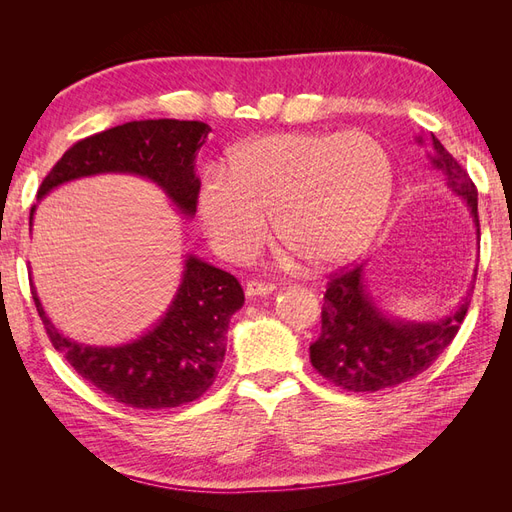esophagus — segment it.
I'll use <instances>...</instances> for the list:
<instances>
[{"instance_id":"1","label":"esophagus","mask_w":512,"mask_h":512,"mask_svg":"<svg viewBox=\"0 0 512 512\" xmlns=\"http://www.w3.org/2000/svg\"><path fill=\"white\" fill-rule=\"evenodd\" d=\"M275 290V286L271 284H262V282H250L245 286V297L247 299H254V297H267Z\"/></svg>"}]
</instances>
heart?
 I'll return each instance as SVG.
<instances>
[{"label": "heart", "mask_w": 512, "mask_h": 512, "mask_svg": "<svg viewBox=\"0 0 512 512\" xmlns=\"http://www.w3.org/2000/svg\"><path fill=\"white\" fill-rule=\"evenodd\" d=\"M393 192L384 147L363 132H282L232 151L228 173H209L198 211L211 243L245 260L273 237L314 269L359 254L380 228Z\"/></svg>", "instance_id": "b5f03b06"}]
</instances>
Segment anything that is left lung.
Returning a JSON list of instances; mask_svg holds the SVG:
<instances>
[{
	"label": "left lung",
	"instance_id": "1",
	"mask_svg": "<svg viewBox=\"0 0 512 512\" xmlns=\"http://www.w3.org/2000/svg\"><path fill=\"white\" fill-rule=\"evenodd\" d=\"M427 158L440 170L446 188L468 205L478 232V192L466 170L429 134ZM425 145V136H416ZM365 265L335 273L324 292L322 333L309 346V361L318 374L354 393H374L408 382L425 371L453 342L466 318L470 294L455 312L436 320H404L384 312L371 294ZM476 280V269H474ZM474 288V286H472Z\"/></svg>",
	"mask_w": 512,
	"mask_h": 512
}]
</instances>
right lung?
I'll return each instance as SVG.
<instances>
[{
  "label": "right lung",
  "mask_w": 512,
  "mask_h": 512,
  "mask_svg": "<svg viewBox=\"0 0 512 512\" xmlns=\"http://www.w3.org/2000/svg\"><path fill=\"white\" fill-rule=\"evenodd\" d=\"M209 132L203 121L147 119L83 138L44 177L38 200L76 179L132 175L156 183L183 218H194L200 190L196 156ZM36 207L29 213V226ZM29 282L46 333L76 374L119 404L141 410L190 404L209 389L226 356L228 322L245 301L235 275L185 254L175 297L151 329L126 344L89 346L55 327L32 275Z\"/></svg>",
  "instance_id": "1"
}]
</instances>
